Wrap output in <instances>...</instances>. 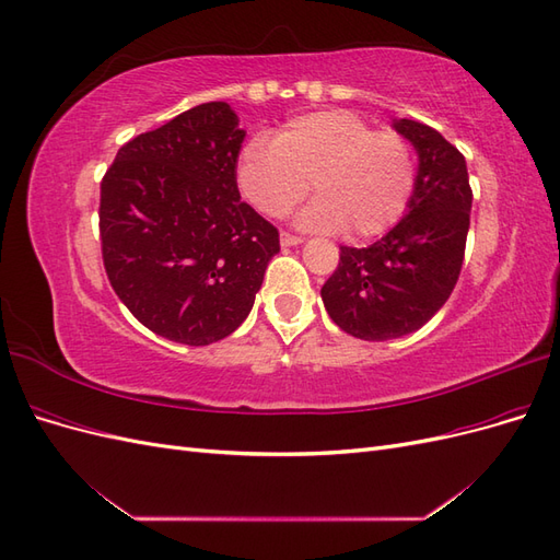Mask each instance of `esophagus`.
Segmentation results:
<instances>
[{
    "instance_id": "esophagus-1",
    "label": "esophagus",
    "mask_w": 560,
    "mask_h": 560,
    "mask_svg": "<svg viewBox=\"0 0 560 560\" xmlns=\"http://www.w3.org/2000/svg\"><path fill=\"white\" fill-rule=\"evenodd\" d=\"M280 243H282L284 247L299 245V243H303V235H296V233H290V231H282V233H280Z\"/></svg>"
}]
</instances>
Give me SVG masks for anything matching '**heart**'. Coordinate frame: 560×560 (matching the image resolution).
Masks as SVG:
<instances>
[{
	"instance_id": "b5f03b06",
	"label": "heart",
	"mask_w": 560,
	"mask_h": 560,
	"mask_svg": "<svg viewBox=\"0 0 560 560\" xmlns=\"http://www.w3.org/2000/svg\"><path fill=\"white\" fill-rule=\"evenodd\" d=\"M317 198L301 224L315 231L348 229L369 241L393 229L416 189L411 142L397 130H374L348 109L292 118L268 138H254L238 159V184L254 208L284 217L303 196Z\"/></svg>"
}]
</instances>
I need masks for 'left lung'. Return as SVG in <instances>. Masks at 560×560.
<instances>
[{
  "mask_svg": "<svg viewBox=\"0 0 560 560\" xmlns=\"http://www.w3.org/2000/svg\"><path fill=\"white\" fill-rule=\"evenodd\" d=\"M395 128L420 159L409 212L374 245H341V259L322 284L329 317L364 341L411 334L444 306L460 278L469 231L465 156L425 124L401 118Z\"/></svg>",
  "mask_w": 560,
  "mask_h": 560,
  "instance_id": "1",
  "label": "left lung"
}]
</instances>
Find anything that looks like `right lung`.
Wrapping results in <instances>:
<instances>
[{
  "label": "right lung",
  "mask_w": 560,
  "mask_h": 560,
  "mask_svg": "<svg viewBox=\"0 0 560 560\" xmlns=\"http://www.w3.org/2000/svg\"><path fill=\"white\" fill-rule=\"evenodd\" d=\"M243 138L226 103L198 105L126 142L100 182L114 292L175 343L210 346L238 329L280 252L278 229L241 200Z\"/></svg>",
  "instance_id": "1"
}]
</instances>
